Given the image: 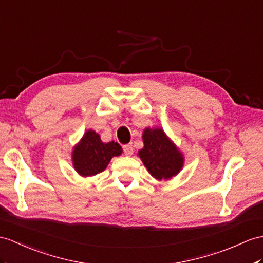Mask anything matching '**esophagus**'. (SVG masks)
Segmentation results:
<instances>
[{
    "label": "esophagus",
    "instance_id": "obj_1",
    "mask_svg": "<svg viewBox=\"0 0 263 263\" xmlns=\"http://www.w3.org/2000/svg\"><path fill=\"white\" fill-rule=\"evenodd\" d=\"M124 153L126 154V155H128V156H130V155H133V152H134V148H133V146L132 145H129V144H127V145H124Z\"/></svg>",
    "mask_w": 263,
    "mask_h": 263
}]
</instances>
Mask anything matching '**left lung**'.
<instances>
[{"label":"left lung","mask_w":263,"mask_h":263,"mask_svg":"<svg viewBox=\"0 0 263 263\" xmlns=\"http://www.w3.org/2000/svg\"><path fill=\"white\" fill-rule=\"evenodd\" d=\"M143 140L144 148L138 152V156L154 178L167 181L178 174L184 156L162 128H145Z\"/></svg>","instance_id":"obj_1"}]
</instances>
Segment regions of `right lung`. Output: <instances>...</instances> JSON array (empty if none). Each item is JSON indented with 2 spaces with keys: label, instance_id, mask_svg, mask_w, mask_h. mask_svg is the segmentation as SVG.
Instances as JSON below:
<instances>
[{
  "label": "right lung",
  "instance_id": "add662e5",
  "mask_svg": "<svg viewBox=\"0 0 263 263\" xmlns=\"http://www.w3.org/2000/svg\"><path fill=\"white\" fill-rule=\"evenodd\" d=\"M123 149L118 143H102L95 130L85 133L72 152V164L76 172L83 177L93 176L105 171L114 156H119Z\"/></svg>",
  "mask_w": 263,
  "mask_h": 263
}]
</instances>
